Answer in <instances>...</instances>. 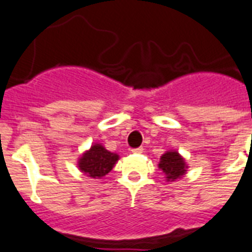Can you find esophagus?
<instances>
[{
  "label": "esophagus",
  "mask_w": 252,
  "mask_h": 252,
  "mask_svg": "<svg viewBox=\"0 0 252 252\" xmlns=\"http://www.w3.org/2000/svg\"><path fill=\"white\" fill-rule=\"evenodd\" d=\"M132 152H133V154H142V152H143V147H138V149H133Z\"/></svg>",
  "instance_id": "obj_1"
}]
</instances>
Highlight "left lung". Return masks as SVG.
Here are the masks:
<instances>
[{
    "mask_svg": "<svg viewBox=\"0 0 252 252\" xmlns=\"http://www.w3.org/2000/svg\"><path fill=\"white\" fill-rule=\"evenodd\" d=\"M158 168L161 169L165 175L166 182H174L177 179H181L186 174L188 165L186 164L185 158L178 151L169 150L160 158Z\"/></svg>",
    "mask_w": 252,
    "mask_h": 252,
    "instance_id": "left-lung-1",
    "label": "left lung"
}]
</instances>
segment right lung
I'll return each mask as SVG.
<instances>
[{"instance_id": "right-lung-1", "label": "right lung", "mask_w": 252, "mask_h": 252, "mask_svg": "<svg viewBox=\"0 0 252 252\" xmlns=\"http://www.w3.org/2000/svg\"><path fill=\"white\" fill-rule=\"evenodd\" d=\"M119 160V155L106 150L101 143H94L78 158V169L87 177L94 179L103 178Z\"/></svg>"}]
</instances>
